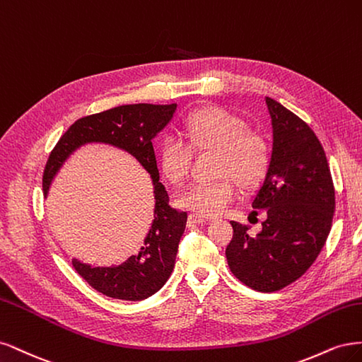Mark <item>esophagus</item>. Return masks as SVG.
Wrapping results in <instances>:
<instances>
[{
	"mask_svg": "<svg viewBox=\"0 0 362 362\" xmlns=\"http://www.w3.org/2000/svg\"><path fill=\"white\" fill-rule=\"evenodd\" d=\"M207 223V219L204 216L195 215V214H189L188 215V226H194V224H204Z\"/></svg>",
	"mask_w": 362,
	"mask_h": 362,
	"instance_id": "esophagus-1",
	"label": "esophagus"
}]
</instances>
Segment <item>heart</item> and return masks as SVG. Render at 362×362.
Instances as JSON below:
<instances>
[{
    "mask_svg": "<svg viewBox=\"0 0 362 362\" xmlns=\"http://www.w3.org/2000/svg\"><path fill=\"white\" fill-rule=\"evenodd\" d=\"M185 135L168 134L159 146V167L167 180L180 185L188 177L194 148L218 150L214 182H195L177 197V204L203 216H219L238 198L235 179L242 188H251L269 164V148L264 139L250 131L239 115L221 107L197 110L185 120Z\"/></svg>",
    "mask_w": 362,
    "mask_h": 362,
    "instance_id": "obj_1",
    "label": "heart"
}]
</instances>
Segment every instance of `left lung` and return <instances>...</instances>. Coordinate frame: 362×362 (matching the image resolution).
Wrapping results in <instances>:
<instances>
[{
    "label": "left lung",
    "mask_w": 362,
    "mask_h": 362,
    "mask_svg": "<svg viewBox=\"0 0 362 362\" xmlns=\"http://www.w3.org/2000/svg\"><path fill=\"white\" fill-rule=\"evenodd\" d=\"M266 105L272 155L252 207L266 209L267 218L255 238L247 226L231 221L226 257L239 281L272 293L296 281L317 259L331 231L335 191L325 150L311 127L276 100L266 98Z\"/></svg>",
    "instance_id": "1"
}]
</instances>
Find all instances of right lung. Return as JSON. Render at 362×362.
Instances as JSON below:
<instances>
[{
    "label": "right lung",
    "instance_id": "obj_1",
    "mask_svg": "<svg viewBox=\"0 0 362 362\" xmlns=\"http://www.w3.org/2000/svg\"><path fill=\"white\" fill-rule=\"evenodd\" d=\"M177 105L135 103L76 120L58 139L43 171V192L48 194L52 179L76 148L88 143H103L131 153L153 182V223L138 254L117 266L93 267L72 259L75 271L99 293L122 300H143L167 283L185 231L186 212L173 209L165 186L159 182L153 138L173 119Z\"/></svg>",
    "mask_w": 362,
    "mask_h": 362
}]
</instances>
